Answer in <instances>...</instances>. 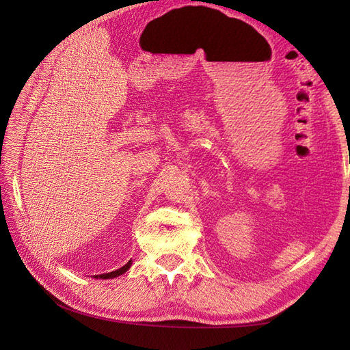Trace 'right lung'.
Masks as SVG:
<instances>
[{
  "label": "right lung",
  "instance_id": "1",
  "mask_svg": "<svg viewBox=\"0 0 350 350\" xmlns=\"http://www.w3.org/2000/svg\"><path fill=\"white\" fill-rule=\"evenodd\" d=\"M131 264H133V260H128V262H126L125 265H123V267L118 269V270L109 271V273L97 275V276H94V278H98V280H112V278H117V276H120V275H123V273H126V271L129 270V267H131Z\"/></svg>",
  "mask_w": 350,
  "mask_h": 350
}]
</instances>
